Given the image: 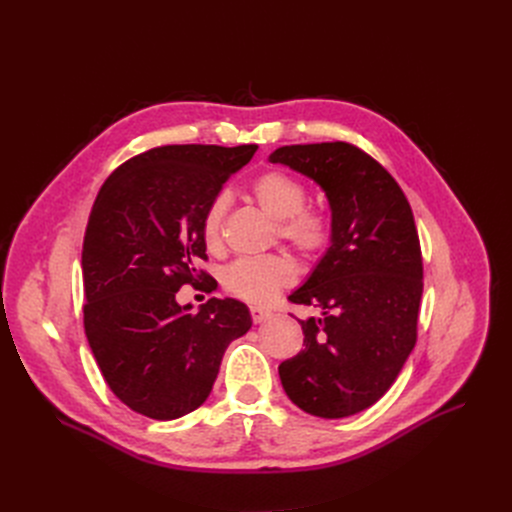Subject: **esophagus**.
I'll return each instance as SVG.
<instances>
[{
    "label": "esophagus",
    "instance_id": "obj_1",
    "mask_svg": "<svg viewBox=\"0 0 512 512\" xmlns=\"http://www.w3.org/2000/svg\"><path fill=\"white\" fill-rule=\"evenodd\" d=\"M251 317L255 324H263L265 319L272 317V311L270 309H261V307H251Z\"/></svg>",
    "mask_w": 512,
    "mask_h": 512
}]
</instances>
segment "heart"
Segmentation results:
<instances>
[{
    "mask_svg": "<svg viewBox=\"0 0 512 512\" xmlns=\"http://www.w3.org/2000/svg\"><path fill=\"white\" fill-rule=\"evenodd\" d=\"M257 203L278 220L276 234L305 257L324 253L334 236L332 218L317 207H305L307 186L282 170H270L257 176L251 184ZM228 211V197L222 193L207 205L201 236L207 249L222 245V230ZM297 274L294 261L286 253L257 257H238L222 270V286L232 297L251 305L272 301Z\"/></svg>",
    "mask_w": 512,
    "mask_h": 512,
    "instance_id": "obj_1",
    "label": "heart"
}]
</instances>
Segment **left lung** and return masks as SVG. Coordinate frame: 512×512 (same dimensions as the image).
<instances>
[{
    "label": "left lung",
    "mask_w": 512,
    "mask_h": 512,
    "mask_svg": "<svg viewBox=\"0 0 512 512\" xmlns=\"http://www.w3.org/2000/svg\"><path fill=\"white\" fill-rule=\"evenodd\" d=\"M270 161L324 188L334 224L328 253L288 297L321 315L299 319L305 348L280 363L282 386L315 417L361 413L390 390L417 342L423 259L411 205L351 143L286 145Z\"/></svg>",
    "instance_id": "8db88e82"
}]
</instances>
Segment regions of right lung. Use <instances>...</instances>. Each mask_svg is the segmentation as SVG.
<instances>
[{
    "instance_id": "right-lung-1",
    "label": "right lung",
    "mask_w": 512,
    "mask_h": 512,
    "mask_svg": "<svg viewBox=\"0 0 512 512\" xmlns=\"http://www.w3.org/2000/svg\"><path fill=\"white\" fill-rule=\"evenodd\" d=\"M257 145H164L130 157L101 186L83 242L85 334L110 390L151 419L170 421L207 400L228 344L251 313L209 299L197 313L178 303L191 284L218 286L201 222L224 182Z\"/></svg>"
}]
</instances>
